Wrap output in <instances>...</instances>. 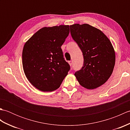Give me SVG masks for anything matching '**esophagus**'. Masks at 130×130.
I'll return each mask as SVG.
<instances>
[{
    "label": "esophagus",
    "mask_w": 130,
    "mask_h": 130,
    "mask_svg": "<svg viewBox=\"0 0 130 130\" xmlns=\"http://www.w3.org/2000/svg\"><path fill=\"white\" fill-rule=\"evenodd\" d=\"M68 62H69V64L70 65V66H71V65H73V61H69Z\"/></svg>",
    "instance_id": "1"
}]
</instances>
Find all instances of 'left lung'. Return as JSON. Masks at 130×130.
Listing matches in <instances>:
<instances>
[{
	"label": "left lung",
	"instance_id": "left-lung-1",
	"mask_svg": "<svg viewBox=\"0 0 130 130\" xmlns=\"http://www.w3.org/2000/svg\"><path fill=\"white\" fill-rule=\"evenodd\" d=\"M73 40L83 52L84 64L75 72L79 83L88 89L101 86L111 76L115 65V52L111 41L101 30L88 24L70 26Z\"/></svg>",
	"mask_w": 130,
	"mask_h": 130
}]
</instances>
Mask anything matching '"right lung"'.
I'll use <instances>...</instances> for the list:
<instances>
[{"mask_svg": "<svg viewBox=\"0 0 130 130\" xmlns=\"http://www.w3.org/2000/svg\"><path fill=\"white\" fill-rule=\"evenodd\" d=\"M69 26L43 27L24 44L22 64L29 82L42 92L60 86L70 67L63 58L61 46L69 34Z\"/></svg>", "mask_w": 130, "mask_h": 130, "instance_id": "right-lung-1", "label": "right lung"}]
</instances>
